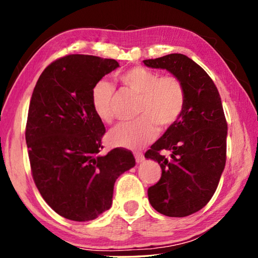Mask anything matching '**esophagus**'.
Masks as SVG:
<instances>
[{
  "instance_id": "obj_1",
  "label": "esophagus",
  "mask_w": 258,
  "mask_h": 258,
  "mask_svg": "<svg viewBox=\"0 0 258 258\" xmlns=\"http://www.w3.org/2000/svg\"><path fill=\"white\" fill-rule=\"evenodd\" d=\"M135 160H137V163H142L143 160H145V156H143L141 152H138V154H135Z\"/></svg>"
}]
</instances>
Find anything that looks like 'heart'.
Wrapping results in <instances>:
<instances>
[{"instance_id": "b5f03b06", "label": "heart", "mask_w": 258, "mask_h": 258, "mask_svg": "<svg viewBox=\"0 0 258 258\" xmlns=\"http://www.w3.org/2000/svg\"><path fill=\"white\" fill-rule=\"evenodd\" d=\"M119 82L126 90L138 95V119L120 123L109 133L113 146L126 149H141L155 139L160 128H167L180 119L185 107V90L177 77L159 76L151 69L134 67L120 74ZM115 87L107 81H100L91 93L95 115L103 123L113 119L112 104Z\"/></svg>"}]
</instances>
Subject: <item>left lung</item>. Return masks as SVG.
Masks as SVG:
<instances>
[{"mask_svg":"<svg viewBox=\"0 0 258 258\" xmlns=\"http://www.w3.org/2000/svg\"><path fill=\"white\" fill-rule=\"evenodd\" d=\"M150 68L166 69L185 90V107L145 157L160 165L161 177L148 189L149 203L169 217H184L207 205L223 173L228 124L221 97L204 69L181 53L143 60ZM169 151L168 159L161 154Z\"/></svg>","mask_w":258,"mask_h":258,"instance_id":"obj_1","label":"left lung"}]
</instances>
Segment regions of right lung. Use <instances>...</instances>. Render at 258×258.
Masks as SVG:
<instances>
[{
    "instance_id": "1",
    "label": "right lung",
    "mask_w": 258,
    "mask_h": 258,
    "mask_svg": "<svg viewBox=\"0 0 258 258\" xmlns=\"http://www.w3.org/2000/svg\"><path fill=\"white\" fill-rule=\"evenodd\" d=\"M117 67L113 59L69 54L49 64L33 91L26 124L33 178L46 204L68 220L92 221L108 211L116 180L135 166L124 148L100 155L106 128L91 93Z\"/></svg>"
}]
</instances>
